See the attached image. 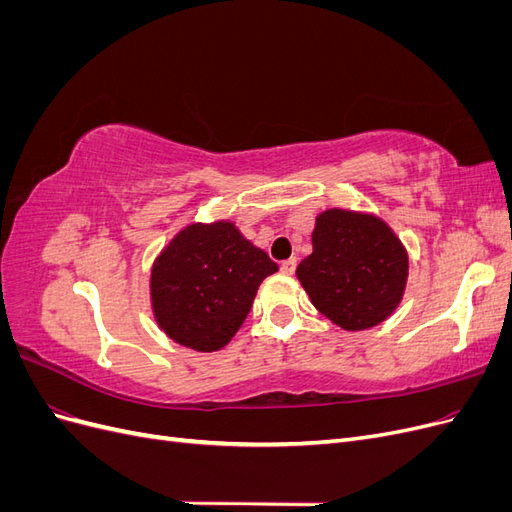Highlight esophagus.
I'll return each mask as SVG.
<instances>
[{"label":"esophagus","mask_w":512,"mask_h":512,"mask_svg":"<svg viewBox=\"0 0 512 512\" xmlns=\"http://www.w3.org/2000/svg\"><path fill=\"white\" fill-rule=\"evenodd\" d=\"M294 271H297V258H288L282 262V273L284 275H292Z\"/></svg>","instance_id":"1"}]
</instances>
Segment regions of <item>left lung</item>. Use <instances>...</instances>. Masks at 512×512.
<instances>
[{
  "label": "left lung",
  "instance_id": "1",
  "mask_svg": "<svg viewBox=\"0 0 512 512\" xmlns=\"http://www.w3.org/2000/svg\"><path fill=\"white\" fill-rule=\"evenodd\" d=\"M312 245L297 277L320 314L346 331H365L395 312L406 290L408 254L382 220L329 209L316 218Z\"/></svg>",
  "mask_w": 512,
  "mask_h": 512
}]
</instances>
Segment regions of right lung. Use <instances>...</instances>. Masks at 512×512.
<instances>
[{"label": "right lung", "mask_w": 512, "mask_h": 512, "mask_svg": "<svg viewBox=\"0 0 512 512\" xmlns=\"http://www.w3.org/2000/svg\"><path fill=\"white\" fill-rule=\"evenodd\" d=\"M275 262L232 222L190 224L151 269V305L160 329L198 352L224 348L241 329Z\"/></svg>", "instance_id": "add662e5"}]
</instances>
